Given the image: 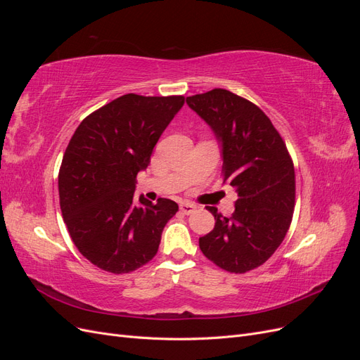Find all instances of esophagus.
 I'll return each mask as SVG.
<instances>
[{"instance_id": "34e87169", "label": "esophagus", "mask_w": 360, "mask_h": 360, "mask_svg": "<svg viewBox=\"0 0 360 360\" xmlns=\"http://www.w3.org/2000/svg\"><path fill=\"white\" fill-rule=\"evenodd\" d=\"M195 209H197V205L192 204V202H181V204H180V210H181L184 214L193 213Z\"/></svg>"}]
</instances>
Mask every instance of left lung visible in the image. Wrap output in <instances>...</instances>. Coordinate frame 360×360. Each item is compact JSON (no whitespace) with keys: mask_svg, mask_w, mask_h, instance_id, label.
Wrapping results in <instances>:
<instances>
[{"mask_svg":"<svg viewBox=\"0 0 360 360\" xmlns=\"http://www.w3.org/2000/svg\"><path fill=\"white\" fill-rule=\"evenodd\" d=\"M191 110L222 144L224 183L238 195L230 217L216 207L214 228L200 237V249L231 274H246L274 255L288 231L296 177L284 139L257 105L224 89L186 97Z\"/></svg>","mask_w":360,"mask_h":360,"instance_id":"8db88e82","label":"left lung"}]
</instances>
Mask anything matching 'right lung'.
<instances>
[{"label":"right lung","mask_w":360,"mask_h":360,"mask_svg":"<svg viewBox=\"0 0 360 360\" xmlns=\"http://www.w3.org/2000/svg\"><path fill=\"white\" fill-rule=\"evenodd\" d=\"M183 96L129 93L85 117L70 139L58 174L64 224L79 252L110 274H130L158 254L163 226L179 205L135 198L139 171L148 167Z\"/></svg>","instance_id":"add662e5"}]
</instances>
